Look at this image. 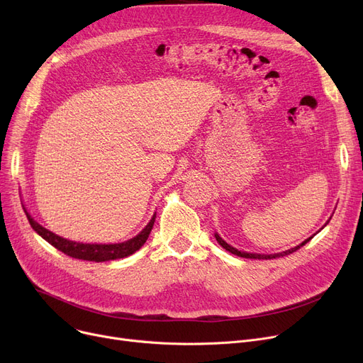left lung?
Returning a JSON list of instances; mask_svg holds the SVG:
<instances>
[{
  "label": "left lung",
  "instance_id": "left-lung-1",
  "mask_svg": "<svg viewBox=\"0 0 363 363\" xmlns=\"http://www.w3.org/2000/svg\"><path fill=\"white\" fill-rule=\"evenodd\" d=\"M328 223V222H327ZM325 223V225H327ZM215 237H216V241L223 247L225 250H228L230 253H233V255H235V256H240V257H245V259H277V257H284V256H289V255H291V253H294L296 250H298L300 247H303L304 244H306L308 241H311L312 238H313V235L312 237H309L308 240H304L301 244H298L297 247H293V249H290V250H285V252H281V253H277V255H257V253H245V252H240V250H237V249H234V247H231L230 244L228 242H225L218 234H215Z\"/></svg>",
  "mask_w": 363,
  "mask_h": 363
}]
</instances>
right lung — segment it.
<instances>
[{
  "label": "right lung",
  "instance_id": "add662e5",
  "mask_svg": "<svg viewBox=\"0 0 363 363\" xmlns=\"http://www.w3.org/2000/svg\"><path fill=\"white\" fill-rule=\"evenodd\" d=\"M26 216H28V220L33 230L40 234L45 241H48L52 247H55L57 250L63 252L65 255H67L70 257L89 260V262H107V260L122 259V257H128V256L133 255L144 245V242L147 241V238L152 230V225H155V220H156V215H155L148 222V225L137 237H133V238L119 242V244H84V242L70 241V240L55 235L51 231L45 230V228L41 226L38 222H35L29 216L28 212H26Z\"/></svg>",
  "mask_w": 363,
  "mask_h": 363
}]
</instances>
